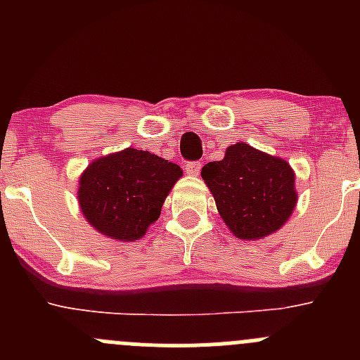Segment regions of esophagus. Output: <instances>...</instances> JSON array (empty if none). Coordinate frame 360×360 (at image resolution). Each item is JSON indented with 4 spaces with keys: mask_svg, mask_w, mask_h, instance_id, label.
Instances as JSON below:
<instances>
[{
    "mask_svg": "<svg viewBox=\"0 0 360 360\" xmlns=\"http://www.w3.org/2000/svg\"><path fill=\"white\" fill-rule=\"evenodd\" d=\"M200 169H202L200 162H186V163H184V170H186V174H190V176H198V174H200Z\"/></svg>",
    "mask_w": 360,
    "mask_h": 360,
    "instance_id": "1",
    "label": "esophagus"
}]
</instances>
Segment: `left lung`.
Listing matches in <instances>:
<instances>
[{
    "mask_svg": "<svg viewBox=\"0 0 360 360\" xmlns=\"http://www.w3.org/2000/svg\"><path fill=\"white\" fill-rule=\"evenodd\" d=\"M202 177L224 223L238 238H263L289 219L296 205L288 162L237 143L223 160L209 162Z\"/></svg>",
    "mask_w": 360,
    "mask_h": 360,
    "instance_id": "obj_1",
    "label": "left lung"
}]
</instances>
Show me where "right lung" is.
<instances>
[{"label": "right lung", "instance_id": "obj_1", "mask_svg": "<svg viewBox=\"0 0 360 360\" xmlns=\"http://www.w3.org/2000/svg\"><path fill=\"white\" fill-rule=\"evenodd\" d=\"M181 176L176 163L127 148L89 165L79 179L78 200L97 231L115 240H137L158 219L165 197Z\"/></svg>", "mask_w": 360, "mask_h": 360}]
</instances>
